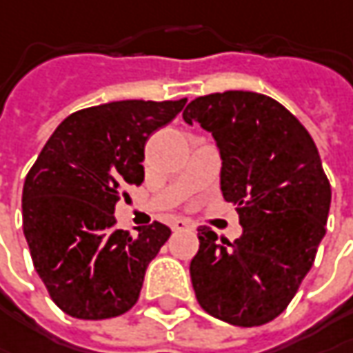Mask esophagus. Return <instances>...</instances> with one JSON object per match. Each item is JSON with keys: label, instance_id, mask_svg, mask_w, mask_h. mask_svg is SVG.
<instances>
[{"label": "esophagus", "instance_id": "obj_1", "mask_svg": "<svg viewBox=\"0 0 353 353\" xmlns=\"http://www.w3.org/2000/svg\"><path fill=\"white\" fill-rule=\"evenodd\" d=\"M172 229L174 231H188V229H193V223L188 221V219H174L172 221Z\"/></svg>", "mask_w": 353, "mask_h": 353}]
</instances>
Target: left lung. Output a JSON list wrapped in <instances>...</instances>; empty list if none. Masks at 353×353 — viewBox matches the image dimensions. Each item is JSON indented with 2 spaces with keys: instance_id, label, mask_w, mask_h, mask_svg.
I'll return each mask as SVG.
<instances>
[{
  "instance_id": "8db88e82",
  "label": "left lung",
  "mask_w": 353,
  "mask_h": 353,
  "mask_svg": "<svg viewBox=\"0 0 353 353\" xmlns=\"http://www.w3.org/2000/svg\"><path fill=\"white\" fill-rule=\"evenodd\" d=\"M183 120L211 132L223 197L243 227L233 243L197 229L190 265L197 302L233 326L267 324L294 299L326 235L332 190L318 148L281 102L259 92L199 97Z\"/></svg>"
}]
</instances>
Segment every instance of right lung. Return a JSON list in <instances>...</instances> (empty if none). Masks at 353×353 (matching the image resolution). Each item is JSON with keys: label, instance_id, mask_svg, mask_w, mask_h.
<instances>
[{"label": "right lung", "instance_id": "add662e5", "mask_svg": "<svg viewBox=\"0 0 353 353\" xmlns=\"http://www.w3.org/2000/svg\"><path fill=\"white\" fill-rule=\"evenodd\" d=\"M188 99L118 100L67 116L47 140L23 185V233L53 302L72 318L128 312L150 261L170 239L154 223L138 237L114 227V205L144 181V146Z\"/></svg>", "mask_w": 353, "mask_h": 353}]
</instances>
